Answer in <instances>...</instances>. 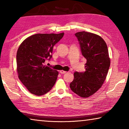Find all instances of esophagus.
Instances as JSON below:
<instances>
[{
	"label": "esophagus",
	"instance_id": "obj_1",
	"mask_svg": "<svg viewBox=\"0 0 129 129\" xmlns=\"http://www.w3.org/2000/svg\"><path fill=\"white\" fill-rule=\"evenodd\" d=\"M60 73L61 74H65V73H67V72L66 71H62V70H61V71H60Z\"/></svg>",
	"mask_w": 129,
	"mask_h": 129
}]
</instances>
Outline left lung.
<instances>
[{
    "label": "left lung",
    "instance_id": "left-lung-1",
    "mask_svg": "<svg viewBox=\"0 0 129 129\" xmlns=\"http://www.w3.org/2000/svg\"><path fill=\"white\" fill-rule=\"evenodd\" d=\"M75 36L86 63L84 72L74 73L70 88L76 94L86 98L94 94L104 84L110 67V59L106 44L101 36L85 31L77 32Z\"/></svg>",
    "mask_w": 129,
    "mask_h": 129
}]
</instances>
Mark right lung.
I'll return each instance as SVG.
<instances>
[{
  "label": "right lung",
  "instance_id": "add662e5",
  "mask_svg": "<svg viewBox=\"0 0 129 129\" xmlns=\"http://www.w3.org/2000/svg\"><path fill=\"white\" fill-rule=\"evenodd\" d=\"M64 35L35 34L25 39L19 46L16 54L17 74L30 93L42 95L54 86L58 72L44 64L52 58L53 46Z\"/></svg>",
  "mask_w": 129,
  "mask_h": 129
}]
</instances>
